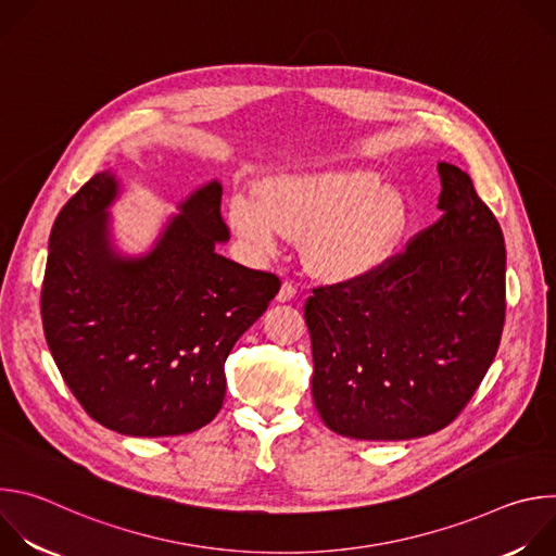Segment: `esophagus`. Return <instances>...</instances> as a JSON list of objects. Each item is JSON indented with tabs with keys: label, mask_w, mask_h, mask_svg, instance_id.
I'll return each mask as SVG.
<instances>
[{
	"label": "esophagus",
	"mask_w": 556,
	"mask_h": 556,
	"mask_svg": "<svg viewBox=\"0 0 556 556\" xmlns=\"http://www.w3.org/2000/svg\"><path fill=\"white\" fill-rule=\"evenodd\" d=\"M294 296H296V288H294L290 281H283L281 288H279V292H277V301H279V303H288V301H292Z\"/></svg>",
	"instance_id": "obj_1"
}]
</instances>
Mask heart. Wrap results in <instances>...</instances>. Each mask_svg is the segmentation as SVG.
Returning a JSON list of instances; mask_svg holds the SVG:
<instances>
[{"instance_id": "heart-1", "label": "heart", "mask_w": 556, "mask_h": 556, "mask_svg": "<svg viewBox=\"0 0 556 556\" xmlns=\"http://www.w3.org/2000/svg\"><path fill=\"white\" fill-rule=\"evenodd\" d=\"M228 222L257 257L275 255L286 237H303L309 273L326 281H358L399 244L405 202L374 172L337 169L273 178L262 198L235 193Z\"/></svg>"}]
</instances>
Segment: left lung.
Returning <instances> with one entry per match:
<instances>
[{
  "label": "left lung",
  "mask_w": 556,
  "mask_h": 556,
  "mask_svg": "<svg viewBox=\"0 0 556 556\" xmlns=\"http://www.w3.org/2000/svg\"><path fill=\"white\" fill-rule=\"evenodd\" d=\"M444 213L374 275L316 288L305 303L312 399L356 440L446 427L486 376L506 316L500 222L466 172L438 163Z\"/></svg>",
  "instance_id": "left-lung-1"
}]
</instances>
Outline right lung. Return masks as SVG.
Instances as JSON below:
<instances>
[{"label": "right lung", "instance_id": "obj_1", "mask_svg": "<svg viewBox=\"0 0 556 556\" xmlns=\"http://www.w3.org/2000/svg\"><path fill=\"white\" fill-rule=\"evenodd\" d=\"M114 172L61 208L48 244L41 319L74 399L103 427L134 438L198 431L222 409L224 363L279 292V279L217 253L228 242L222 185L178 202L149 251L116 247Z\"/></svg>", "mask_w": 556, "mask_h": 556}]
</instances>
